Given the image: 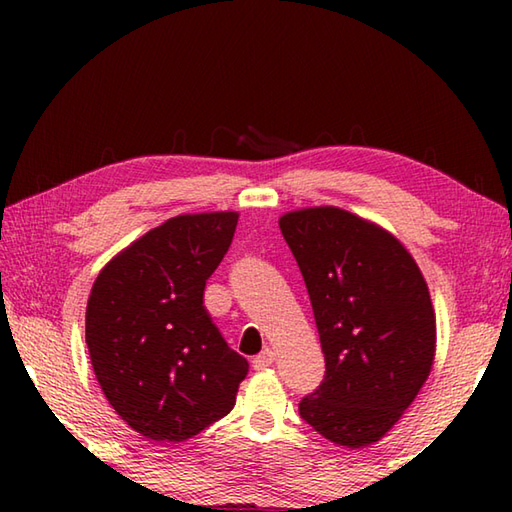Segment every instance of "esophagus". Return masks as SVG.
Instances as JSON below:
<instances>
[{
    "instance_id": "1",
    "label": "esophagus",
    "mask_w": 512,
    "mask_h": 512,
    "mask_svg": "<svg viewBox=\"0 0 512 512\" xmlns=\"http://www.w3.org/2000/svg\"><path fill=\"white\" fill-rule=\"evenodd\" d=\"M275 363V352L270 350V347H266V350L262 352V354H257L255 358H253V367L255 369H266V367H270Z\"/></svg>"
}]
</instances>
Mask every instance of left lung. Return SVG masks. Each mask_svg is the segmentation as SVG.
Instances as JSON below:
<instances>
[{"instance_id":"1","label":"left lung","mask_w":512,"mask_h":512,"mask_svg":"<svg viewBox=\"0 0 512 512\" xmlns=\"http://www.w3.org/2000/svg\"><path fill=\"white\" fill-rule=\"evenodd\" d=\"M279 228L306 281L325 376L299 413L347 449L374 444L418 396L436 356V312L418 264L385 228L336 206Z\"/></svg>"}]
</instances>
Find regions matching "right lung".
<instances>
[{
    "label": "right lung",
    "mask_w": 512,
    "mask_h": 512,
    "mask_svg": "<svg viewBox=\"0 0 512 512\" xmlns=\"http://www.w3.org/2000/svg\"><path fill=\"white\" fill-rule=\"evenodd\" d=\"M235 211L171 217L96 277L85 343L105 398L129 427L184 442L235 405L248 361L226 345L204 288L237 226Z\"/></svg>",
    "instance_id": "1"
}]
</instances>
